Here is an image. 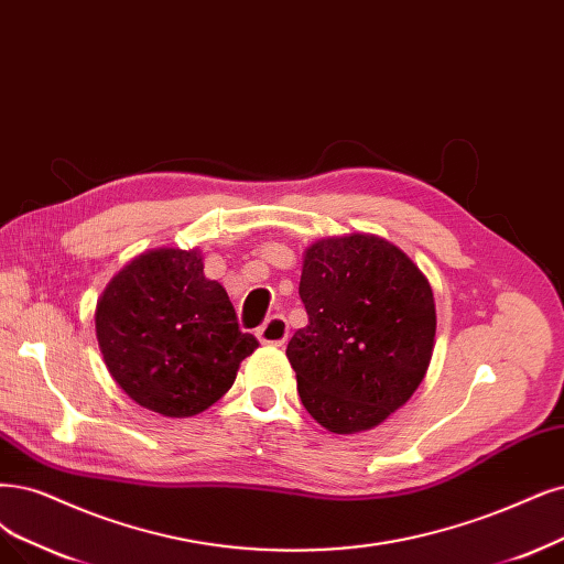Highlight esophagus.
I'll use <instances>...</instances> for the list:
<instances>
[{"label": "esophagus", "instance_id": "1", "mask_svg": "<svg viewBox=\"0 0 564 564\" xmlns=\"http://www.w3.org/2000/svg\"><path fill=\"white\" fill-rule=\"evenodd\" d=\"M258 339L260 344H269V346H283L288 341L290 327L288 321L283 316H271L262 327H258Z\"/></svg>", "mask_w": 564, "mask_h": 564}]
</instances>
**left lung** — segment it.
<instances>
[{"mask_svg": "<svg viewBox=\"0 0 564 564\" xmlns=\"http://www.w3.org/2000/svg\"><path fill=\"white\" fill-rule=\"evenodd\" d=\"M300 297L308 325L285 356L314 421L356 434L404 406L425 379L436 332L430 281L404 250L377 235L311 243Z\"/></svg>", "mask_w": 564, "mask_h": 564, "instance_id": "left-lung-1", "label": "left lung"}]
</instances>
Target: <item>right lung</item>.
<instances>
[{"mask_svg": "<svg viewBox=\"0 0 564 564\" xmlns=\"http://www.w3.org/2000/svg\"><path fill=\"white\" fill-rule=\"evenodd\" d=\"M95 329L124 394L170 419L216 404L258 348L225 288L204 276L199 248H155L124 264L97 302Z\"/></svg>", "mask_w": 564, "mask_h": 564, "instance_id": "1", "label": "right lung"}]
</instances>
